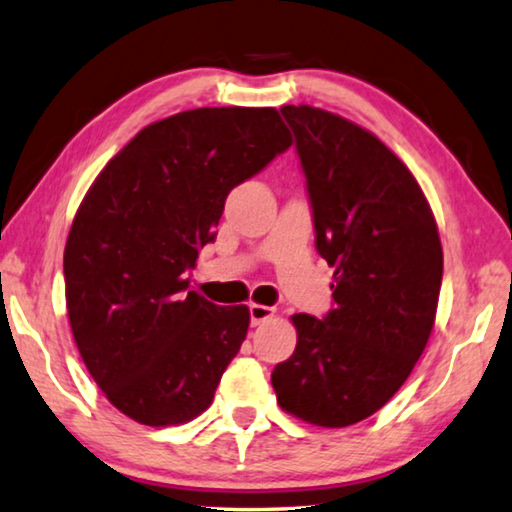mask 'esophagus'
Here are the masks:
<instances>
[{"mask_svg": "<svg viewBox=\"0 0 512 512\" xmlns=\"http://www.w3.org/2000/svg\"><path fill=\"white\" fill-rule=\"evenodd\" d=\"M273 315H276V308H269V305L262 303H250V322H253V326H259Z\"/></svg>", "mask_w": 512, "mask_h": 512, "instance_id": "1", "label": "esophagus"}]
</instances>
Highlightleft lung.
I'll return each mask as SVG.
<instances>
[{"label": "left lung", "mask_w": 512, "mask_h": 512, "mask_svg": "<svg viewBox=\"0 0 512 512\" xmlns=\"http://www.w3.org/2000/svg\"><path fill=\"white\" fill-rule=\"evenodd\" d=\"M296 135L317 250L333 266L335 308L294 315L296 349L271 375L282 411L347 427L407 381L437 317L444 250L409 167L340 114L285 105Z\"/></svg>", "instance_id": "obj_1"}]
</instances>
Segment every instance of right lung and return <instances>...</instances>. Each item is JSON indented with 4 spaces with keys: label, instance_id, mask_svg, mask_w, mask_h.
I'll return each mask as SVG.
<instances>
[{
    "label": "right lung",
    "instance_id": "add662e5",
    "mask_svg": "<svg viewBox=\"0 0 512 512\" xmlns=\"http://www.w3.org/2000/svg\"><path fill=\"white\" fill-rule=\"evenodd\" d=\"M289 147L276 108H197L144 126L91 183L64 248L66 310L121 414L167 427L209 409L250 312L188 292V271L230 190Z\"/></svg>",
    "mask_w": 512,
    "mask_h": 512
}]
</instances>
